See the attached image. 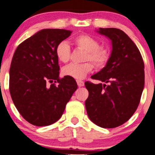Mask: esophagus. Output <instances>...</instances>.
I'll list each match as a JSON object with an SVG mask.
<instances>
[{
	"label": "esophagus",
	"mask_w": 155,
	"mask_h": 155,
	"mask_svg": "<svg viewBox=\"0 0 155 155\" xmlns=\"http://www.w3.org/2000/svg\"><path fill=\"white\" fill-rule=\"evenodd\" d=\"M76 82H77L78 86H79V87H81V86H84V82L83 81H81V80H77Z\"/></svg>",
	"instance_id": "34e87169"
}]
</instances>
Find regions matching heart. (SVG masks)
I'll return each mask as SVG.
<instances>
[{
  "label": "heart",
  "instance_id": "b5f03b06",
  "mask_svg": "<svg viewBox=\"0 0 155 155\" xmlns=\"http://www.w3.org/2000/svg\"><path fill=\"white\" fill-rule=\"evenodd\" d=\"M72 42L77 48L86 51L84 60L92 61L96 68H104L108 62L110 57V51L108 49L100 47L98 41L93 37L81 34L75 37ZM55 54L59 61L67 63L71 57L69 45L66 42H60L56 47ZM94 65L90 61L83 64L71 63L63 68L62 74L74 79H81L92 71Z\"/></svg>",
  "mask_w": 155,
  "mask_h": 155
}]
</instances>
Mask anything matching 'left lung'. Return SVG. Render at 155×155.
Masks as SVG:
<instances>
[{
  "label": "left lung",
  "mask_w": 155,
  "mask_h": 155,
  "mask_svg": "<svg viewBox=\"0 0 155 155\" xmlns=\"http://www.w3.org/2000/svg\"><path fill=\"white\" fill-rule=\"evenodd\" d=\"M112 42L106 67L91 76L104 82H85L88 97L85 105L91 120L104 128L124 124L137 110L145 85L144 61L137 47L123 30L99 28Z\"/></svg>",
  "instance_id": "1"
}]
</instances>
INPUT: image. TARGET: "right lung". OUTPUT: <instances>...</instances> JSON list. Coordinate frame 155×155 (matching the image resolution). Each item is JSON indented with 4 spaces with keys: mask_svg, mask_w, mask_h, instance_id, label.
Returning <instances> with one entry per match:
<instances>
[{
    "mask_svg": "<svg viewBox=\"0 0 155 155\" xmlns=\"http://www.w3.org/2000/svg\"><path fill=\"white\" fill-rule=\"evenodd\" d=\"M71 32L45 29L18 45L10 68L9 90L22 117L36 126L57 122L77 89L72 77L59 78L55 49Z\"/></svg>",
    "mask_w": 155,
    "mask_h": 155,
    "instance_id": "1",
    "label": "right lung"
}]
</instances>
